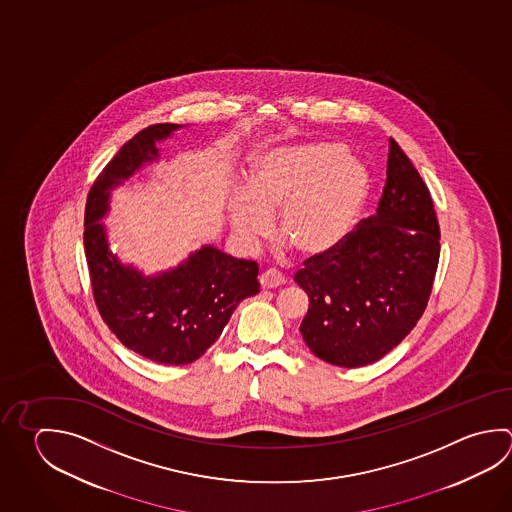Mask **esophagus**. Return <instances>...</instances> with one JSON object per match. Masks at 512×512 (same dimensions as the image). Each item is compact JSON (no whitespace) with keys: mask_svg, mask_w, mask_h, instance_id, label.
I'll return each instance as SVG.
<instances>
[{"mask_svg":"<svg viewBox=\"0 0 512 512\" xmlns=\"http://www.w3.org/2000/svg\"><path fill=\"white\" fill-rule=\"evenodd\" d=\"M285 283L283 274L276 269L265 270L260 276L261 289H276L279 285Z\"/></svg>","mask_w":512,"mask_h":512,"instance_id":"34e87169","label":"esophagus"}]
</instances>
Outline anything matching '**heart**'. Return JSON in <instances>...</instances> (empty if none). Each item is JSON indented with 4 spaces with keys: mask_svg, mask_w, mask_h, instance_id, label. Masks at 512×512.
<instances>
[{
    "mask_svg": "<svg viewBox=\"0 0 512 512\" xmlns=\"http://www.w3.org/2000/svg\"><path fill=\"white\" fill-rule=\"evenodd\" d=\"M370 193V171L335 142L267 149L251 160L245 195L229 200V222L247 245L276 227L305 256L337 249L354 231Z\"/></svg>",
    "mask_w": 512,
    "mask_h": 512,
    "instance_id": "1",
    "label": "heart"
}]
</instances>
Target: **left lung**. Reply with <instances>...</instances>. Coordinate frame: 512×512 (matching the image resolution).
Returning a JSON list of instances; mask_svg holds the SVG:
<instances>
[{
    "mask_svg": "<svg viewBox=\"0 0 512 512\" xmlns=\"http://www.w3.org/2000/svg\"><path fill=\"white\" fill-rule=\"evenodd\" d=\"M440 256L429 189L390 139L377 213L337 249L312 256L294 281L308 294L299 332L326 363L359 368L391 352L428 307Z\"/></svg>",
    "mask_w": 512,
    "mask_h": 512,
    "instance_id": "left-lung-1",
    "label": "left lung"
}]
</instances>
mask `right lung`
Segmentation results:
<instances>
[{"mask_svg":"<svg viewBox=\"0 0 512 512\" xmlns=\"http://www.w3.org/2000/svg\"><path fill=\"white\" fill-rule=\"evenodd\" d=\"M180 124L139 131L93 182L84 211V252L93 299L104 323L126 348L158 364H189L207 352L245 298L260 292L258 263L213 245L189 254L175 269L144 276L110 251L101 222L115 187L160 157L157 142Z\"/></svg>","mask_w":512,"mask_h":512,"instance_id":"right-lung-1","label":"right lung"}]
</instances>
